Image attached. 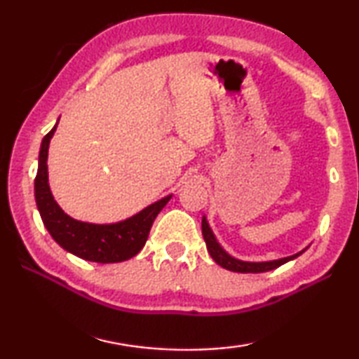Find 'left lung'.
I'll return each mask as SVG.
<instances>
[{
  "label": "left lung",
  "mask_w": 359,
  "mask_h": 359,
  "mask_svg": "<svg viewBox=\"0 0 359 359\" xmlns=\"http://www.w3.org/2000/svg\"><path fill=\"white\" fill-rule=\"evenodd\" d=\"M203 236H204L205 245H208V250L210 253V257L214 258L215 263L220 264L222 267H224V269L233 271V272H250V274L267 272V271L277 269L278 266L288 263L290 259H294L296 257H299V255L302 253V252L296 253V255H293V257L276 259V261H266V263H247V261H241V259H236L233 257H229V255L224 252L220 245H218V242L215 241L214 234H212V231L209 228L208 222H205V218H203Z\"/></svg>",
  "instance_id": "1"
}]
</instances>
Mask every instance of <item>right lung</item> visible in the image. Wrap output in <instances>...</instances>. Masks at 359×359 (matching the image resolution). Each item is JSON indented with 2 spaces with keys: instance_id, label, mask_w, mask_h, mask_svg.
<instances>
[{
  "instance_id": "right-lung-1",
  "label": "right lung",
  "mask_w": 359,
  "mask_h": 359,
  "mask_svg": "<svg viewBox=\"0 0 359 359\" xmlns=\"http://www.w3.org/2000/svg\"><path fill=\"white\" fill-rule=\"evenodd\" d=\"M57 125L42 139L39 166L34 179V196L44 226L58 245L76 257L95 263H120L142 250L156 215L168 204L171 196L149 205L128 220L115 224H93L77 222L60 209L53 199L47 179L48 142Z\"/></svg>"
}]
</instances>
